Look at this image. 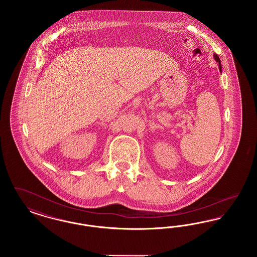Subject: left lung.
I'll return each instance as SVG.
<instances>
[{"mask_svg":"<svg viewBox=\"0 0 257 257\" xmlns=\"http://www.w3.org/2000/svg\"><path fill=\"white\" fill-rule=\"evenodd\" d=\"M214 59L219 62V68H220V71H221V65H220V60L219 56L217 54H214Z\"/></svg>","mask_w":257,"mask_h":257,"instance_id":"left-lung-1","label":"left lung"}]
</instances>
